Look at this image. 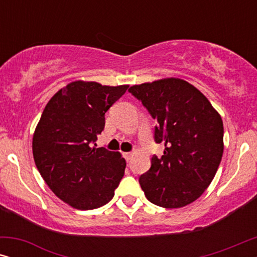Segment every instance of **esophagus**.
<instances>
[{"label":"esophagus","instance_id":"1","mask_svg":"<svg viewBox=\"0 0 257 257\" xmlns=\"http://www.w3.org/2000/svg\"><path fill=\"white\" fill-rule=\"evenodd\" d=\"M122 156H124L126 161H130V160H131V158H132L133 154L131 152H125V153H122Z\"/></svg>","mask_w":257,"mask_h":257}]
</instances>
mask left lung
<instances>
[{
    "mask_svg": "<svg viewBox=\"0 0 257 257\" xmlns=\"http://www.w3.org/2000/svg\"><path fill=\"white\" fill-rule=\"evenodd\" d=\"M156 119L154 139L165 144L161 158L139 184L149 201L181 208L203 194L215 177L223 153V122L210 101L192 84L163 78L128 89Z\"/></svg>",
    "mask_w": 257,
    "mask_h": 257,
    "instance_id": "8db88e82",
    "label": "left lung"
}]
</instances>
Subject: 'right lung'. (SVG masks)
<instances>
[{
  "instance_id": "right-lung-1",
  "label": "right lung",
  "mask_w": 257,
  "mask_h": 257,
  "mask_svg": "<svg viewBox=\"0 0 257 257\" xmlns=\"http://www.w3.org/2000/svg\"><path fill=\"white\" fill-rule=\"evenodd\" d=\"M128 85L75 80L48 101L33 137L36 167L49 188L76 209L106 205L124 177L119 152L92 144L105 126V112Z\"/></svg>"
}]
</instances>
